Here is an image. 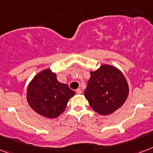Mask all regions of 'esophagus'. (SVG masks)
Segmentation results:
<instances>
[{
    "label": "esophagus",
    "mask_w": 153,
    "mask_h": 153,
    "mask_svg": "<svg viewBox=\"0 0 153 153\" xmlns=\"http://www.w3.org/2000/svg\"><path fill=\"white\" fill-rule=\"evenodd\" d=\"M75 92H76V94H82V89H81L80 88H78V89L75 90Z\"/></svg>",
    "instance_id": "1"
}]
</instances>
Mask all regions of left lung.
I'll return each instance as SVG.
<instances>
[{
	"instance_id": "8db88e82",
	"label": "left lung",
	"mask_w": 153,
	"mask_h": 153,
	"mask_svg": "<svg viewBox=\"0 0 153 153\" xmlns=\"http://www.w3.org/2000/svg\"><path fill=\"white\" fill-rule=\"evenodd\" d=\"M84 95L93 110L106 115L120 108L126 101L129 86L120 71L110 65H102L90 72Z\"/></svg>"
}]
</instances>
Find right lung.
<instances>
[{
  "instance_id": "add662e5",
  "label": "right lung",
  "mask_w": 153,
  "mask_h": 153,
  "mask_svg": "<svg viewBox=\"0 0 153 153\" xmlns=\"http://www.w3.org/2000/svg\"><path fill=\"white\" fill-rule=\"evenodd\" d=\"M74 91L59 82L49 69L38 73L28 85L27 99L33 111L47 118H56L64 109Z\"/></svg>"
}]
</instances>
